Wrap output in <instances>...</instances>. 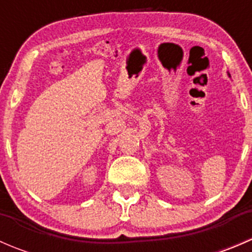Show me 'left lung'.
I'll return each mask as SVG.
<instances>
[{"instance_id":"8db88e82","label":"left lung","mask_w":252,"mask_h":252,"mask_svg":"<svg viewBox=\"0 0 252 252\" xmlns=\"http://www.w3.org/2000/svg\"><path fill=\"white\" fill-rule=\"evenodd\" d=\"M228 77H229V78H230V74H229V73H228Z\"/></svg>"}]
</instances>
